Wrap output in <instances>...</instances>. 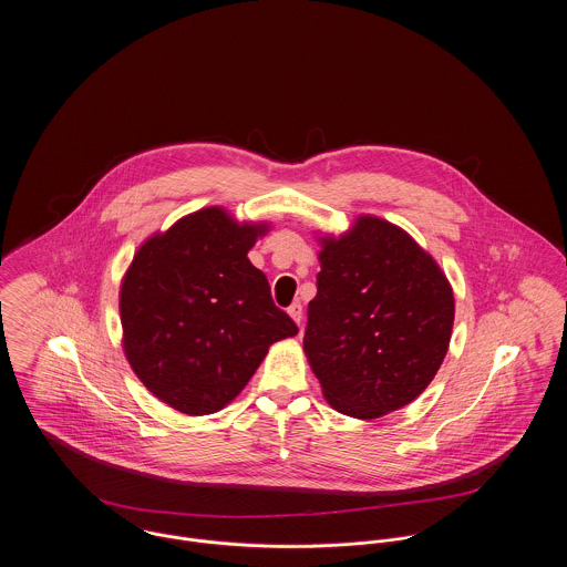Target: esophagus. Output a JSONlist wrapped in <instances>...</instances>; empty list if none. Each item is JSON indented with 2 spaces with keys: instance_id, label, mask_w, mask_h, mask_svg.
<instances>
[{
  "instance_id": "34e87169",
  "label": "esophagus",
  "mask_w": 567,
  "mask_h": 567,
  "mask_svg": "<svg viewBox=\"0 0 567 567\" xmlns=\"http://www.w3.org/2000/svg\"><path fill=\"white\" fill-rule=\"evenodd\" d=\"M288 313L292 316V320H295L297 324H301V320H303V306H301V303H292V306L288 308Z\"/></svg>"
}]
</instances>
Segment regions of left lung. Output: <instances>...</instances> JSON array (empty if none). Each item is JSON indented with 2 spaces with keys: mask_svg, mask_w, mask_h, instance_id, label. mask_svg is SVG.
<instances>
[{
  "mask_svg": "<svg viewBox=\"0 0 567 567\" xmlns=\"http://www.w3.org/2000/svg\"><path fill=\"white\" fill-rule=\"evenodd\" d=\"M318 258L303 349L324 399L363 420L405 408L449 351V279L410 234L377 216L324 238Z\"/></svg>",
  "mask_w": 567,
  "mask_h": 567,
  "instance_id": "left-lung-1",
  "label": "left lung"
}]
</instances>
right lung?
Wrapping results in <instances>:
<instances>
[{
  "label": "right lung",
  "instance_id": "add662e5",
  "mask_svg": "<svg viewBox=\"0 0 567 567\" xmlns=\"http://www.w3.org/2000/svg\"><path fill=\"white\" fill-rule=\"evenodd\" d=\"M264 231L206 207L134 256L121 286L125 355L145 388L177 412L223 410L268 347L299 333L247 258Z\"/></svg>",
  "mask_w": 567,
  "mask_h": 567
}]
</instances>
